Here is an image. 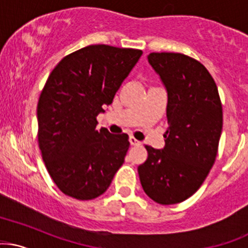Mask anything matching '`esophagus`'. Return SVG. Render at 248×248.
I'll return each instance as SVG.
<instances>
[{
	"mask_svg": "<svg viewBox=\"0 0 248 248\" xmlns=\"http://www.w3.org/2000/svg\"><path fill=\"white\" fill-rule=\"evenodd\" d=\"M129 142H130V145H132V146H140L141 145L140 141L137 140V139H135L134 137L129 138Z\"/></svg>",
	"mask_w": 248,
	"mask_h": 248,
	"instance_id": "esophagus-1",
	"label": "esophagus"
}]
</instances>
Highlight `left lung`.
Instances as JSON below:
<instances>
[{
    "label": "left lung",
    "instance_id": "obj_1",
    "mask_svg": "<svg viewBox=\"0 0 248 248\" xmlns=\"http://www.w3.org/2000/svg\"><path fill=\"white\" fill-rule=\"evenodd\" d=\"M148 62L168 95L165 147L146 146L138 167L141 186L161 205L192 197L213 167L222 130L217 87L203 64L180 53H151Z\"/></svg>",
    "mask_w": 248,
    "mask_h": 248
}]
</instances>
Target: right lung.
<instances>
[{"label":"right lung","mask_w":248,"mask_h":248,"mask_svg":"<svg viewBox=\"0 0 248 248\" xmlns=\"http://www.w3.org/2000/svg\"><path fill=\"white\" fill-rule=\"evenodd\" d=\"M142 50L93 45L64 56L37 103V140L49 175L62 193L92 200L109 187L129 148L128 135L96 129V116Z\"/></svg>","instance_id":"1"}]
</instances>
